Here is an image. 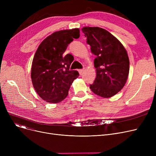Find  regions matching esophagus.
<instances>
[{"mask_svg":"<svg viewBox=\"0 0 156 156\" xmlns=\"http://www.w3.org/2000/svg\"><path fill=\"white\" fill-rule=\"evenodd\" d=\"M78 71H79L80 75H82L83 73L85 71V69H79Z\"/></svg>","mask_w":156,"mask_h":156,"instance_id":"obj_1","label":"esophagus"}]
</instances>
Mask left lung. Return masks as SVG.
Masks as SVG:
<instances>
[{
  "label": "left lung",
  "mask_w": 156,
  "mask_h": 156,
  "mask_svg": "<svg viewBox=\"0 0 156 156\" xmlns=\"http://www.w3.org/2000/svg\"><path fill=\"white\" fill-rule=\"evenodd\" d=\"M81 31L95 55L97 75L90 88L103 98L115 95L124 87L128 77L129 61L126 50L119 40L103 28L86 27Z\"/></svg>",
  "instance_id": "8db88e82"
}]
</instances>
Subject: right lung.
<instances>
[{"instance_id":"obj_1","label":"right lung","mask_w":156,"mask_h":156,"mask_svg":"<svg viewBox=\"0 0 156 156\" xmlns=\"http://www.w3.org/2000/svg\"><path fill=\"white\" fill-rule=\"evenodd\" d=\"M80 37V30L55 31L39 45L32 61L31 78L37 94L49 103L56 104L68 95L73 81L79 76L77 71H69L73 57L63 56L74 38Z\"/></svg>"}]
</instances>
